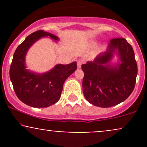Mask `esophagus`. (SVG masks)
Masks as SVG:
<instances>
[{"instance_id": "esophagus-1", "label": "esophagus", "mask_w": 147, "mask_h": 147, "mask_svg": "<svg viewBox=\"0 0 147 147\" xmlns=\"http://www.w3.org/2000/svg\"><path fill=\"white\" fill-rule=\"evenodd\" d=\"M83 63H84V61L82 59H79L77 61V68H80L81 66H82V65Z\"/></svg>"}]
</instances>
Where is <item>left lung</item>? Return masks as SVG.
<instances>
[{
	"label": "left lung",
	"mask_w": 147,
	"mask_h": 147,
	"mask_svg": "<svg viewBox=\"0 0 147 147\" xmlns=\"http://www.w3.org/2000/svg\"><path fill=\"white\" fill-rule=\"evenodd\" d=\"M119 61L112 64L114 55ZM84 97L92 105L102 108L120 104L129 97L136 85L138 67L132 46L125 38L111 40L106 51L93 61L82 65Z\"/></svg>",
	"instance_id": "1"
}]
</instances>
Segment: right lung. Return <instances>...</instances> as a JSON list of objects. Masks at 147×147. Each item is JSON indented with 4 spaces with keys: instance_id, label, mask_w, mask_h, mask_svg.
<instances>
[{
    "instance_id": "1",
    "label": "right lung",
    "mask_w": 147,
    "mask_h": 147,
    "mask_svg": "<svg viewBox=\"0 0 147 147\" xmlns=\"http://www.w3.org/2000/svg\"><path fill=\"white\" fill-rule=\"evenodd\" d=\"M49 36L55 41L59 37L43 30L27 36L15 51L9 70L10 80L18 98L27 105L45 108L59 100L65 79L77 70V63L57 64L44 73H36L26 69L25 56L30 47L43 37Z\"/></svg>"
}]
</instances>
